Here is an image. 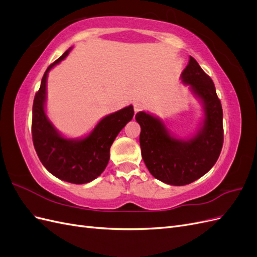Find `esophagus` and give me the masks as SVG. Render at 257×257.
I'll return each instance as SVG.
<instances>
[{
  "label": "esophagus",
  "instance_id": "obj_1",
  "mask_svg": "<svg viewBox=\"0 0 257 257\" xmlns=\"http://www.w3.org/2000/svg\"><path fill=\"white\" fill-rule=\"evenodd\" d=\"M143 108H144V105L141 104V103H139V102H137V103L134 104V109H135V113L136 114L139 113V112H141Z\"/></svg>",
  "mask_w": 257,
  "mask_h": 257
}]
</instances>
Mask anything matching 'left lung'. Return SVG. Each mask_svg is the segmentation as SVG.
<instances>
[{"label":"left lung","mask_w":257,"mask_h":257,"mask_svg":"<svg viewBox=\"0 0 257 257\" xmlns=\"http://www.w3.org/2000/svg\"><path fill=\"white\" fill-rule=\"evenodd\" d=\"M182 79L204 103L202 129L187 142L177 140L167 133L165 124L145 112L136 120L141 126L140 145L144 163L154 178L166 184L182 186L206 174L219 157L223 142V108L213 80L189 57Z\"/></svg>","instance_id":"8db88e82"}]
</instances>
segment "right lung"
Returning a JSON list of instances; mask_svg holds the SVG:
<instances>
[{
  "label": "right lung",
  "mask_w": 257,
  "mask_h": 257,
  "mask_svg": "<svg viewBox=\"0 0 257 257\" xmlns=\"http://www.w3.org/2000/svg\"><path fill=\"white\" fill-rule=\"evenodd\" d=\"M70 50L51 63L44 73L33 101L32 140L41 163L51 174L73 184H84L104 171L112 143L124 124L133 119L135 112L133 105H129L104 117L92 133L82 140H68L58 134L44 109L46 78L49 70L64 59Z\"/></svg>",
  "instance_id": "obj_1"
}]
</instances>
